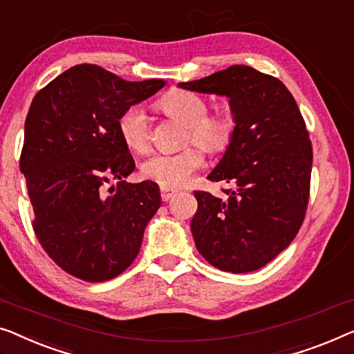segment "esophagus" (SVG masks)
Wrapping results in <instances>:
<instances>
[{"label": "esophagus", "mask_w": 354, "mask_h": 354, "mask_svg": "<svg viewBox=\"0 0 354 354\" xmlns=\"http://www.w3.org/2000/svg\"><path fill=\"white\" fill-rule=\"evenodd\" d=\"M176 194H177V189L161 187V199H162V201H169V199H171L172 196H176Z\"/></svg>", "instance_id": "34e87169"}]
</instances>
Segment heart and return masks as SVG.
<instances>
[{
	"mask_svg": "<svg viewBox=\"0 0 354 354\" xmlns=\"http://www.w3.org/2000/svg\"><path fill=\"white\" fill-rule=\"evenodd\" d=\"M162 110L188 127V139L211 151L223 150L232 139L234 124L225 113L207 115V104L194 92L176 91L161 100ZM122 140L137 153L148 151L151 143L147 111L140 105L124 110L118 121ZM204 166V153L188 147L177 153H155L142 162V176L166 188H178L189 182L193 174Z\"/></svg>",
	"mask_w": 354,
	"mask_h": 354,
	"instance_id": "1",
	"label": "heart"
}]
</instances>
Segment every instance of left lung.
Here are the masks:
<instances>
[{"label":"left lung","instance_id":"8db88e82","mask_svg":"<svg viewBox=\"0 0 354 354\" xmlns=\"http://www.w3.org/2000/svg\"><path fill=\"white\" fill-rule=\"evenodd\" d=\"M178 88L225 95L234 122L227 150L207 176L233 187L225 189L228 198L194 192L198 252L230 273L262 268L292 243L308 204L313 150L299 106L278 78L245 65Z\"/></svg>","mask_w":354,"mask_h":354}]
</instances>
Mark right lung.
<instances>
[{
  "instance_id": "right-lung-1",
  "label": "right lung",
  "mask_w": 354,
  "mask_h": 354,
  "mask_svg": "<svg viewBox=\"0 0 354 354\" xmlns=\"http://www.w3.org/2000/svg\"><path fill=\"white\" fill-rule=\"evenodd\" d=\"M165 86V80L134 83L83 64L33 97L20 156L33 228L49 257L76 278L102 283L121 274L161 206L155 182L124 180L136 162L118 121ZM111 178L120 182L106 194Z\"/></svg>"
}]
</instances>
